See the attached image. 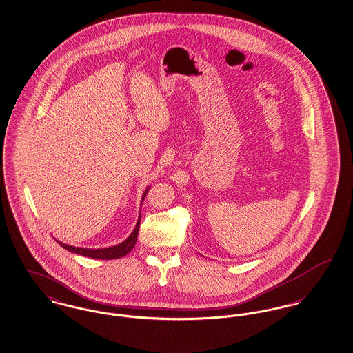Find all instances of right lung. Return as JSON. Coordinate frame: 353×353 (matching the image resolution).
Masks as SVG:
<instances>
[{"instance_id": "add662e5", "label": "right lung", "mask_w": 353, "mask_h": 353, "mask_svg": "<svg viewBox=\"0 0 353 353\" xmlns=\"http://www.w3.org/2000/svg\"><path fill=\"white\" fill-rule=\"evenodd\" d=\"M150 187H148L143 192V196H142V201L145 199L148 191H149ZM139 223H141V215L138 218V222L135 224L132 232L130 234V236L126 239V241L117 244V245H112V247H106V248H81V247H74V245H69V244H65L62 241H58V244H61V247H63L65 250L70 251V252H74L78 255H82V256H88V258H93V259H102V260H112L118 259V258H123L125 255H128L130 252L131 250L134 248L135 243H137V238H138V231H139Z\"/></svg>"}]
</instances>
